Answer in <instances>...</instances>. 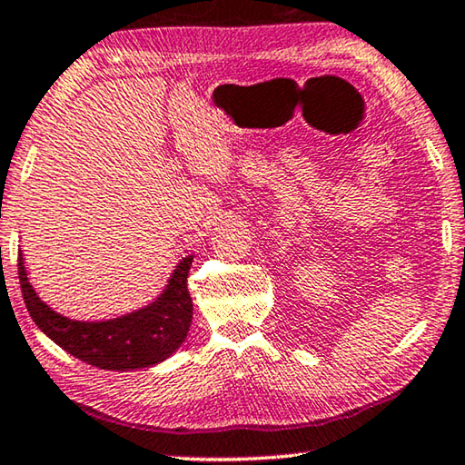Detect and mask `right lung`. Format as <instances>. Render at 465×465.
<instances>
[{
  "instance_id": "obj_1",
  "label": "right lung",
  "mask_w": 465,
  "mask_h": 465,
  "mask_svg": "<svg viewBox=\"0 0 465 465\" xmlns=\"http://www.w3.org/2000/svg\"><path fill=\"white\" fill-rule=\"evenodd\" d=\"M190 264L193 256L182 259L165 292L153 304L101 322L72 321L51 311L28 283L22 252H18V279L28 314L51 341L101 371H136L163 362L186 339L193 322V298L188 292Z\"/></svg>"
}]
</instances>
